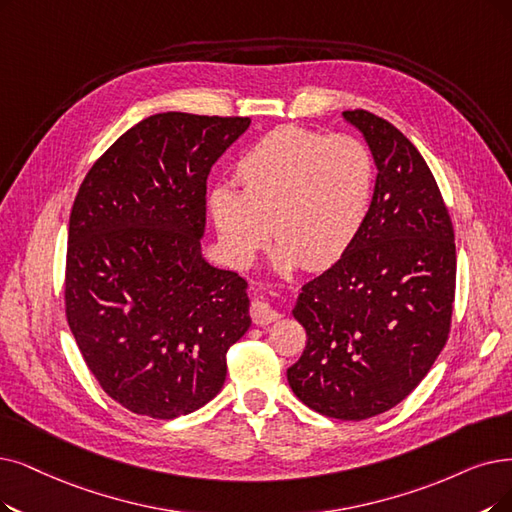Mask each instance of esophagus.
Returning <instances> with one entry per match:
<instances>
[{
    "label": "esophagus",
    "instance_id": "obj_1",
    "mask_svg": "<svg viewBox=\"0 0 512 512\" xmlns=\"http://www.w3.org/2000/svg\"><path fill=\"white\" fill-rule=\"evenodd\" d=\"M250 315H252L254 323H258V325L273 323V321H277L281 317V313L275 309V306H271L269 302H262V300H254L252 302Z\"/></svg>",
    "mask_w": 512,
    "mask_h": 512
}]
</instances>
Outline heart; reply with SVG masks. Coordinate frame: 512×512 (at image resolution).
Masks as SVG:
<instances>
[{
    "instance_id": "heart-1",
    "label": "heart",
    "mask_w": 512,
    "mask_h": 512,
    "mask_svg": "<svg viewBox=\"0 0 512 512\" xmlns=\"http://www.w3.org/2000/svg\"><path fill=\"white\" fill-rule=\"evenodd\" d=\"M237 178L241 191L220 185L210 195L220 248L233 267H250L273 229L277 273L298 264L321 271L349 252L363 229L374 161L353 136L281 126L239 157Z\"/></svg>"
}]
</instances>
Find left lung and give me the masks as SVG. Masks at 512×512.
Wrapping results in <instances>:
<instances>
[{"label":"left lung","instance_id":"1","mask_svg":"<svg viewBox=\"0 0 512 512\" xmlns=\"http://www.w3.org/2000/svg\"><path fill=\"white\" fill-rule=\"evenodd\" d=\"M342 117L370 147L374 197L351 250L294 304L306 346L288 382L323 416L365 420L410 395L445 346L456 245L435 176L412 142L374 113Z\"/></svg>","mask_w":512,"mask_h":512}]
</instances>
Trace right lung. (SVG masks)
<instances>
[{"label":"right lung","mask_w":512,"mask_h":512,"mask_svg":"<svg viewBox=\"0 0 512 512\" xmlns=\"http://www.w3.org/2000/svg\"><path fill=\"white\" fill-rule=\"evenodd\" d=\"M250 117L157 113L81 182L69 218L67 319L102 391L172 420L212 401L252 325L248 283L203 256L206 180Z\"/></svg>","instance_id":"obj_1"}]
</instances>
